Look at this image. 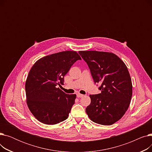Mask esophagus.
<instances>
[{"label": "esophagus", "instance_id": "obj_1", "mask_svg": "<svg viewBox=\"0 0 152 152\" xmlns=\"http://www.w3.org/2000/svg\"><path fill=\"white\" fill-rule=\"evenodd\" d=\"M76 95H77V97H78V98H80V97H84V95L81 94H79V93H77V94H76Z\"/></svg>", "mask_w": 152, "mask_h": 152}]
</instances>
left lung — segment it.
<instances>
[{"instance_id": "obj_1", "label": "left lung", "mask_w": 152, "mask_h": 152, "mask_svg": "<svg viewBox=\"0 0 152 152\" xmlns=\"http://www.w3.org/2000/svg\"><path fill=\"white\" fill-rule=\"evenodd\" d=\"M79 53L88 65L94 83L101 85L100 94L89 95L91 102L86 108V113L95 123H115L125 114L132 98V81L126 65L111 52L90 50Z\"/></svg>"}]
</instances>
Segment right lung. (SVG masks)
<instances>
[{"mask_svg": "<svg viewBox=\"0 0 152 152\" xmlns=\"http://www.w3.org/2000/svg\"><path fill=\"white\" fill-rule=\"evenodd\" d=\"M78 60L76 51H63L40 58L31 67L25 83L26 103L39 121L53 125L68 118L76 95L65 94L58 86Z\"/></svg>", "mask_w": 152, "mask_h": 152, "instance_id": "1", "label": "right lung"}]
</instances>
